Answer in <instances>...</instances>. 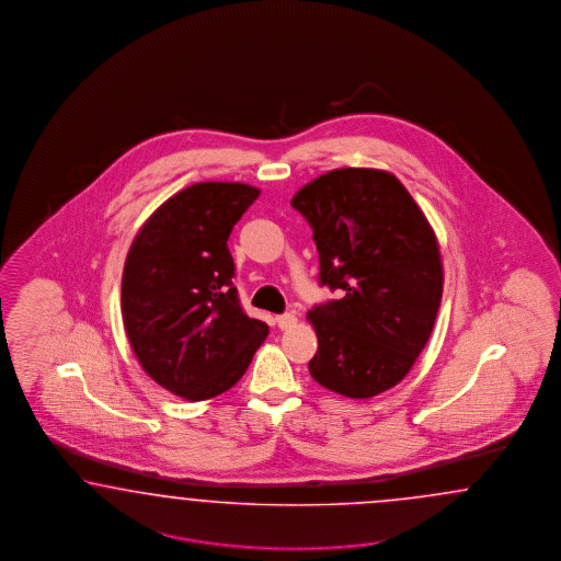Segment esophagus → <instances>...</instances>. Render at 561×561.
<instances>
[{
	"mask_svg": "<svg viewBox=\"0 0 561 561\" xmlns=\"http://www.w3.org/2000/svg\"><path fill=\"white\" fill-rule=\"evenodd\" d=\"M275 323H277L279 329H289V327L296 324V317H294L291 312H284V314H277V317H275Z\"/></svg>",
	"mask_w": 561,
	"mask_h": 561,
	"instance_id": "obj_1",
	"label": "esophagus"
}]
</instances>
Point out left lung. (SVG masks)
Wrapping results in <instances>:
<instances>
[{
  "label": "left lung",
  "instance_id": "obj_1",
  "mask_svg": "<svg viewBox=\"0 0 561 561\" xmlns=\"http://www.w3.org/2000/svg\"><path fill=\"white\" fill-rule=\"evenodd\" d=\"M291 207L312 228L319 286L340 291L308 312L319 350L310 376L368 399L399 385L422 354L442 300L434 230L408 188L385 170H331Z\"/></svg>",
  "mask_w": 561,
  "mask_h": 561
}]
</instances>
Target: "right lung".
<instances>
[{
  "label": "right lung",
  "instance_id": "add662e5",
  "mask_svg": "<svg viewBox=\"0 0 561 561\" xmlns=\"http://www.w3.org/2000/svg\"><path fill=\"white\" fill-rule=\"evenodd\" d=\"M256 197L259 188L242 183L191 185L153 211L125 261L129 343L160 387L188 401L232 389L270 333L242 310L228 249Z\"/></svg>",
  "mask_w": 561,
  "mask_h": 561
}]
</instances>
